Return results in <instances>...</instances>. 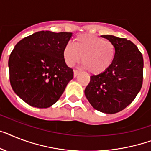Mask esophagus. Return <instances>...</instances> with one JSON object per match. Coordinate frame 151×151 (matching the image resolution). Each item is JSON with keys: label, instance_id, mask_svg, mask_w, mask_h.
Segmentation results:
<instances>
[{"label": "esophagus", "instance_id": "obj_1", "mask_svg": "<svg viewBox=\"0 0 151 151\" xmlns=\"http://www.w3.org/2000/svg\"><path fill=\"white\" fill-rule=\"evenodd\" d=\"M79 73L80 72L78 71V70H73V77H74V78H76V77H77L78 74H79Z\"/></svg>", "mask_w": 151, "mask_h": 151}]
</instances>
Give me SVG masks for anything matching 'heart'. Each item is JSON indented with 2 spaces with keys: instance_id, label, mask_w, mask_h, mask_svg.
Here are the masks:
<instances>
[{
  "instance_id": "b5f03b06",
  "label": "heart",
  "mask_w": 151,
  "mask_h": 151,
  "mask_svg": "<svg viewBox=\"0 0 151 151\" xmlns=\"http://www.w3.org/2000/svg\"><path fill=\"white\" fill-rule=\"evenodd\" d=\"M114 44L108 40H102L92 35H80L73 40V45L67 44L63 49V56L69 67L79 63L88 71L99 74L109 68L115 58Z\"/></svg>"
}]
</instances>
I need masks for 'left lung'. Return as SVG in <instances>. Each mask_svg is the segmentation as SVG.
Here are the masks:
<instances>
[{
    "mask_svg": "<svg viewBox=\"0 0 151 151\" xmlns=\"http://www.w3.org/2000/svg\"><path fill=\"white\" fill-rule=\"evenodd\" d=\"M101 37L114 44L115 58L105 72L91 76L84 94L95 109L114 114L127 107L141 89L143 59L130 40L111 35Z\"/></svg>",
    "mask_w": 151,
    "mask_h": 151,
    "instance_id": "obj_1",
    "label": "left lung"
}]
</instances>
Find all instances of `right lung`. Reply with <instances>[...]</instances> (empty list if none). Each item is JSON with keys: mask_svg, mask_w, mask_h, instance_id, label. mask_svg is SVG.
<instances>
[{"mask_svg": "<svg viewBox=\"0 0 151 151\" xmlns=\"http://www.w3.org/2000/svg\"><path fill=\"white\" fill-rule=\"evenodd\" d=\"M71 36V32L40 31L16 44L8 60L10 83L24 102L46 109L60 98L73 78L63 56Z\"/></svg>", "mask_w": 151, "mask_h": 151, "instance_id": "right-lung-1", "label": "right lung"}]
</instances>
